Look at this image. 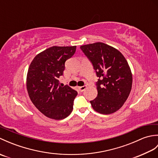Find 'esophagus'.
<instances>
[{"instance_id":"esophagus-1","label":"esophagus","mask_w":158,"mask_h":158,"mask_svg":"<svg viewBox=\"0 0 158 158\" xmlns=\"http://www.w3.org/2000/svg\"><path fill=\"white\" fill-rule=\"evenodd\" d=\"M86 88H87V85H83L81 87H78V89L80 92H83L86 89Z\"/></svg>"}]
</instances>
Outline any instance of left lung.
I'll use <instances>...</instances> for the list:
<instances>
[{"label":"left lung","instance_id":"1","mask_svg":"<svg viewBox=\"0 0 158 158\" xmlns=\"http://www.w3.org/2000/svg\"><path fill=\"white\" fill-rule=\"evenodd\" d=\"M92 64L97 77L98 95L90 101L92 108L108 115L118 110L132 89V75L127 60L115 48L103 43L80 47Z\"/></svg>","mask_w":158,"mask_h":158}]
</instances>
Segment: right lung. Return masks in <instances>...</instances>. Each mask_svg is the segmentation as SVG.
<instances>
[{
	"mask_svg": "<svg viewBox=\"0 0 158 158\" xmlns=\"http://www.w3.org/2000/svg\"><path fill=\"white\" fill-rule=\"evenodd\" d=\"M76 46H53L36 55L30 65L26 86L30 98L40 112L49 118L60 120L73 109L77 92L60 85L65 62L75 53Z\"/></svg>",
	"mask_w": 158,
	"mask_h": 158,
	"instance_id": "add662e5",
	"label": "right lung"
}]
</instances>
